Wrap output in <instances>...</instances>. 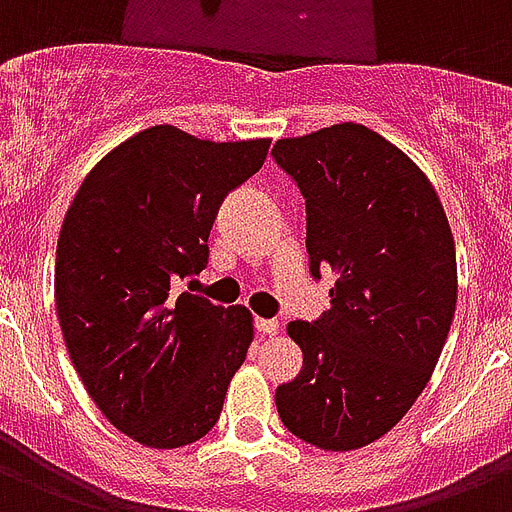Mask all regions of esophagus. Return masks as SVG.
<instances>
[{"mask_svg":"<svg viewBox=\"0 0 512 512\" xmlns=\"http://www.w3.org/2000/svg\"><path fill=\"white\" fill-rule=\"evenodd\" d=\"M253 327H256V333L261 335H275L277 330H280L277 320H264V317H256V320H253Z\"/></svg>","mask_w":512,"mask_h":512,"instance_id":"esophagus-1","label":"esophagus"}]
</instances>
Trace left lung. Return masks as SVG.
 Listing matches in <instances>:
<instances>
[{
    "mask_svg": "<svg viewBox=\"0 0 512 512\" xmlns=\"http://www.w3.org/2000/svg\"><path fill=\"white\" fill-rule=\"evenodd\" d=\"M272 155L306 200L309 272H335L330 309L288 325L304 367L277 388V412L306 444L349 452L428 386L455 317V240L428 177L367 126L277 140Z\"/></svg>",
    "mask_w": 512,
    "mask_h": 512,
    "instance_id": "obj_1",
    "label": "left lung"
}]
</instances>
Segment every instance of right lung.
Wrapping results in <instances>:
<instances>
[{
	"instance_id": "obj_1",
	"label": "right lung",
	"mask_w": 512,
	"mask_h": 512,
	"mask_svg": "<svg viewBox=\"0 0 512 512\" xmlns=\"http://www.w3.org/2000/svg\"><path fill=\"white\" fill-rule=\"evenodd\" d=\"M267 150L269 140L150 126L89 171L65 214L55 259L65 346L102 415L145 447L203 439L245 362L251 312L177 285L206 269L216 211Z\"/></svg>"
}]
</instances>
